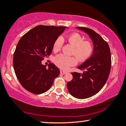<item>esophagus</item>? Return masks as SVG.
Returning a JSON list of instances; mask_svg holds the SVG:
<instances>
[{
  "label": "esophagus",
  "instance_id": "esophagus-1",
  "mask_svg": "<svg viewBox=\"0 0 126 126\" xmlns=\"http://www.w3.org/2000/svg\"><path fill=\"white\" fill-rule=\"evenodd\" d=\"M66 73H67L66 72L63 71V70H60V73L62 74V75H65V74H66Z\"/></svg>",
  "mask_w": 126,
  "mask_h": 126
}]
</instances>
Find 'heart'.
<instances>
[{"label": "heart", "mask_w": 126, "mask_h": 126, "mask_svg": "<svg viewBox=\"0 0 126 126\" xmlns=\"http://www.w3.org/2000/svg\"><path fill=\"white\" fill-rule=\"evenodd\" d=\"M68 41L74 46L73 54L79 61H84L90 57L94 51V46L90 41L84 40L80 34L75 32L68 37ZM63 44V39L61 37H58L53 44V51H60ZM54 63L56 66L62 69L66 70L70 66L76 65L77 59L74 57H69L64 54H59L55 57Z\"/></svg>", "instance_id": "1"}]
</instances>
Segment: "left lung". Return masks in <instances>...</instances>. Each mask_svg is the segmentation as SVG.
I'll return each instance as SVG.
<instances>
[{
  "mask_svg": "<svg viewBox=\"0 0 126 126\" xmlns=\"http://www.w3.org/2000/svg\"><path fill=\"white\" fill-rule=\"evenodd\" d=\"M77 28L89 35L94 44L92 56L77 68L83 72H72L73 79L67 83L70 94L82 99L97 94L106 84L111 70V56L108 43L99 34L87 27Z\"/></svg>",
  "mask_w": 126,
  "mask_h": 126,
  "instance_id": "1",
  "label": "left lung"
}]
</instances>
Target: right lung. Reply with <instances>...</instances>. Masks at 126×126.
<instances>
[{
	"mask_svg": "<svg viewBox=\"0 0 126 126\" xmlns=\"http://www.w3.org/2000/svg\"><path fill=\"white\" fill-rule=\"evenodd\" d=\"M66 27L37 26L23 35L14 53L13 66L22 87L34 94L46 92L53 85L60 69L50 63L48 68L42 60L52 52L53 44Z\"/></svg>",
	"mask_w": 126,
	"mask_h": 126,
	"instance_id": "add662e5",
	"label": "right lung"
}]
</instances>
